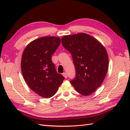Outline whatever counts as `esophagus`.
Instances as JSON below:
<instances>
[{
    "label": "esophagus",
    "mask_w": 130,
    "mask_h": 130,
    "mask_svg": "<svg viewBox=\"0 0 130 130\" xmlns=\"http://www.w3.org/2000/svg\"><path fill=\"white\" fill-rule=\"evenodd\" d=\"M62 75H63V76L65 78L67 77V73H63L62 74Z\"/></svg>",
    "instance_id": "obj_1"
}]
</instances>
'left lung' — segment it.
Wrapping results in <instances>:
<instances>
[{"label":"left lung","mask_w":130,"mask_h":130,"mask_svg":"<svg viewBox=\"0 0 130 130\" xmlns=\"http://www.w3.org/2000/svg\"><path fill=\"white\" fill-rule=\"evenodd\" d=\"M61 42L71 53L75 67L76 76L70 83L82 95H90L103 84L107 74V51L96 39L85 33L64 36Z\"/></svg>","instance_id":"left-lung-1"}]
</instances>
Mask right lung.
I'll return each instance as SVG.
<instances>
[{"mask_svg":"<svg viewBox=\"0 0 130 130\" xmlns=\"http://www.w3.org/2000/svg\"><path fill=\"white\" fill-rule=\"evenodd\" d=\"M61 43L57 37H42L26 45L22 56L21 70L30 88L45 98L54 96L64 77L57 73L52 55Z\"/></svg>","mask_w":130,"mask_h":130,"instance_id":"add662e5","label":"right lung"}]
</instances>
